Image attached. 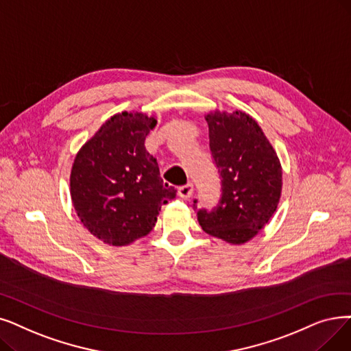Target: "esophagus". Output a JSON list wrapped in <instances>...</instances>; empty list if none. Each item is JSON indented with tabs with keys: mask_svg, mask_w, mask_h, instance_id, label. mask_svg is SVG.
<instances>
[{
	"mask_svg": "<svg viewBox=\"0 0 351 351\" xmlns=\"http://www.w3.org/2000/svg\"><path fill=\"white\" fill-rule=\"evenodd\" d=\"M178 193L180 197H184V199H189L193 193V185L192 184H186V185H182L178 189Z\"/></svg>",
	"mask_w": 351,
	"mask_h": 351,
	"instance_id": "obj_1",
	"label": "esophagus"
}]
</instances>
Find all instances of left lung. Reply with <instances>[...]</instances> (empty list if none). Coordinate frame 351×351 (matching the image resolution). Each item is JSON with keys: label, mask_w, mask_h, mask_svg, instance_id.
<instances>
[{"label": "left lung", "mask_w": 351, "mask_h": 351, "mask_svg": "<svg viewBox=\"0 0 351 351\" xmlns=\"http://www.w3.org/2000/svg\"><path fill=\"white\" fill-rule=\"evenodd\" d=\"M205 120L222 196L210 212L197 210V221L206 234L241 245L260 232L277 210L282 192L281 162L248 113L217 109L206 113Z\"/></svg>", "instance_id": "obj_1"}]
</instances>
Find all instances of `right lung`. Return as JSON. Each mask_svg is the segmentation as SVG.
<instances>
[{
    "label": "right lung",
    "mask_w": 351,
    "mask_h": 351,
    "mask_svg": "<svg viewBox=\"0 0 351 351\" xmlns=\"http://www.w3.org/2000/svg\"><path fill=\"white\" fill-rule=\"evenodd\" d=\"M158 123L142 112L113 114L80 147L70 173L73 206L86 230L112 247L146 237L176 191L145 147Z\"/></svg>",
    "instance_id": "1"
}]
</instances>
